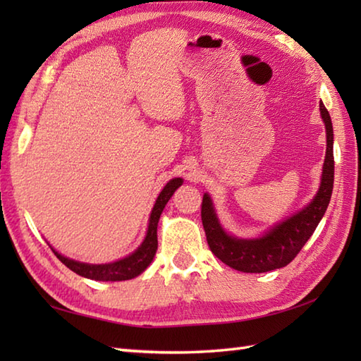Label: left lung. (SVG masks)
Here are the masks:
<instances>
[{
  "mask_svg": "<svg viewBox=\"0 0 361 361\" xmlns=\"http://www.w3.org/2000/svg\"><path fill=\"white\" fill-rule=\"evenodd\" d=\"M319 111L326 126V158L323 166L321 186L313 200L304 209L293 214L281 224L274 225L257 239H237L225 233L214 211L212 200L208 194L203 195L202 221L206 240L211 251L221 262L243 273H265L288 265L298 252L310 239L319 220L331 202L334 189V128L331 114L324 104H319Z\"/></svg>",
  "mask_w": 361,
  "mask_h": 361,
  "instance_id": "obj_1",
  "label": "left lung"
}]
</instances>
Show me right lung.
Here are the masks:
<instances>
[{"mask_svg":"<svg viewBox=\"0 0 361 361\" xmlns=\"http://www.w3.org/2000/svg\"><path fill=\"white\" fill-rule=\"evenodd\" d=\"M183 185L181 178H173L167 183L164 189L161 190L157 203L153 206L152 214H150V220H149V228H147V234H145V239L141 243V247L137 248L132 255L116 260V262L111 264H102V265H93V264H83L78 262V260L68 259L62 255L51 248L54 251V255L57 256L60 262L65 264L70 270L74 273H78L79 276H83V278L88 279H94V281H127V279H133L136 276H140L145 268L150 265V262L155 257V252L158 250V237H157V228H158V220L161 212H163L164 206L167 202L171 200V197L176 189Z\"/></svg>","mask_w":361,"mask_h":361,"instance_id":"obj_1","label":"right lung"}]
</instances>
